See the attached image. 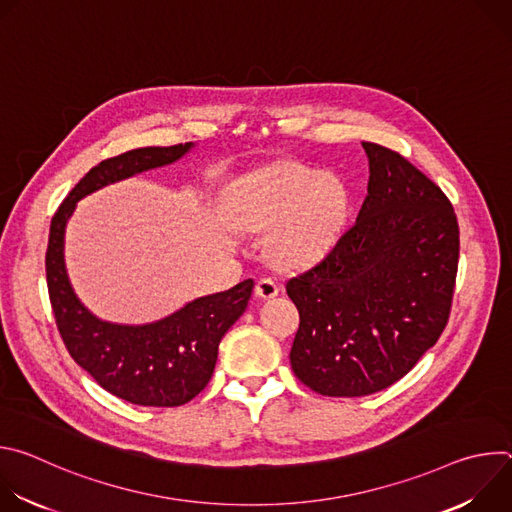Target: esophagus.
<instances>
[{
    "instance_id": "34e87169",
    "label": "esophagus",
    "mask_w": 512,
    "mask_h": 512,
    "mask_svg": "<svg viewBox=\"0 0 512 512\" xmlns=\"http://www.w3.org/2000/svg\"><path fill=\"white\" fill-rule=\"evenodd\" d=\"M255 294H257L259 298H263V300H271V298H275V296L279 294V285H277V281L271 279V277H261V279L257 281Z\"/></svg>"
}]
</instances>
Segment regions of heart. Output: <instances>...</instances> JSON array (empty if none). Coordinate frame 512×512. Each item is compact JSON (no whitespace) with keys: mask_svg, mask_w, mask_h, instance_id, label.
I'll use <instances>...</instances> for the list:
<instances>
[{"mask_svg":"<svg viewBox=\"0 0 512 512\" xmlns=\"http://www.w3.org/2000/svg\"><path fill=\"white\" fill-rule=\"evenodd\" d=\"M348 188L328 172L287 164L251 190L247 221L271 227L269 251L285 265H306L328 253L348 216Z\"/></svg>","mask_w":512,"mask_h":512,"instance_id":"heart-1","label":"heart"}]
</instances>
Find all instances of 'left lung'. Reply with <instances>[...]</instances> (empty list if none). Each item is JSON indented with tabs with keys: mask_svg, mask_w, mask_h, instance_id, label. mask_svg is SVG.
<instances>
[{
	"mask_svg": "<svg viewBox=\"0 0 512 512\" xmlns=\"http://www.w3.org/2000/svg\"><path fill=\"white\" fill-rule=\"evenodd\" d=\"M369 194L320 263L285 283L300 312L294 375L328 397H362L405 377L442 336L460 255L448 196L401 154L362 141Z\"/></svg>",
	"mask_w": 512,
	"mask_h": 512,
	"instance_id": "left-lung-1",
	"label": "left lung"
}]
</instances>
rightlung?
Returning a JSON list of instances; mask_svg holds the SVG:
<instances>
[{
    "mask_svg": "<svg viewBox=\"0 0 512 512\" xmlns=\"http://www.w3.org/2000/svg\"><path fill=\"white\" fill-rule=\"evenodd\" d=\"M194 143L139 148L103 160L68 192L50 223L46 281L58 332L79 367L105 391L133 405L178 407L210 381L227 330L247 310L253 279L198 298L172 316L143 326L103 322L75 296L64 267V229L77 202L87 194L180 160Z\"/></svg>",
    "mask_w": 512,
    "mask_h": 512,
    "instance_id": "add662e5",
    "label": "right lung"
}]
</instances>
